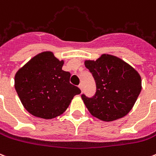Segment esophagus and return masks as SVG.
Returning a JSON list of instances; mask_svg holds the SVG:
<instances>
[{
	"instance_id": "1",
	"label": "esophagus",
	"mask_w": 156,
	"mask_h": 156,
	"mask_svg": "<svg viewBox=\"0 0 156 156\" xmlns=\"http://www.w3.org/2000/svg\"><path fill=\"white\" fill-rule=\"evenodd\" d=\"M78 87H79V88L81 89V91H83V84H82V83H80V84H79V85H78Z\"/></svg>"
}]
</instances>
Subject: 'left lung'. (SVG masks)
Here are the masks:
<instances>
[{"mask_svg": "<svg viewBox=\"0 0 156 156\" xmlns=\"http://www.w3.org/2000/svg\"><path fill=\"white\" fill-rule=\"evenodd\" d=\"M85 66L97 87L93 97L82 95L89 112L106 122L125 116L141 91L139 73L123 60L110 55H102L96 61L87 60Z\"/></svg>", "mask_w": 156, "mask_h": 156, "instance_id": "8db88e82", "label": "left lung"}]
</instances>
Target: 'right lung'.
<instances>
[{"label":"right lung","mask_w":156,"mask_h":156,"mask_svg":"<svg viewBox=\"0 0 156 156\" xmlns=\"http://www.w3.org/2000/svg\"><path fill=\"white\" fill-rule=\"evenodd\" d=\"M59 61L51 51L40 53L18 71L15 87L23 105L31 115L49 119L65 112L78 87L69 83L70 73L62 70Z\"/></svg>","instance_id":"obj_1"}]
</instances>
